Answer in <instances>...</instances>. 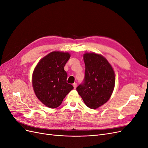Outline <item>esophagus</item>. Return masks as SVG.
<instances>
[{
    "label": "esophagus",
    "instance_id": "esophagus-1",
    "mask_svg": "<svg viewBox=\"0 0 148 148\" xmlns=\"http://www.w3.org/2000/svg\"><path fill=\"white\" fill-rule=\"evenodd\" d=\"M73 86L74 88L76 89V88H77V83H74L73 84Z\"/></svg>",
    "mask_w": 148,
    "mask_h": 148
}]
</instances>
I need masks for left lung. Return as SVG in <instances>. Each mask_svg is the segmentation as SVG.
<instances>
[{"mask_svg":"<svg viewBox=\"0 0 148 148\" xmlns=\"http://www.w3.org/2000/svg\"><path fill=\"white\" fill-rule=\"evenodd\" d=\"M84 78L77 90L88 107L95 109L108 101L115 86V74L106 59L95 53H86Z\"/></svg>","mask_w":148,"mask_h":148,"instance_id":"1","label":"left lung"}]
</instances>
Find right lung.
Segmentation results:
<instances>
[{"label":"right lung","instance_id":"add662e5","mask_svg":"<svg viewBox=\"0 0 148 148\" xmlns=\"http://www.w3.org/2000/svg\"><path fill=\"white\" fill-rule=\"evenodd\" d=\"M68 52H52L39 62L33 74V86L37 97L49 108H56L73 89L66 83L64 66L70 59Z\"/></svg>","mask_w":148,"mask_h":148}]
</instances>
